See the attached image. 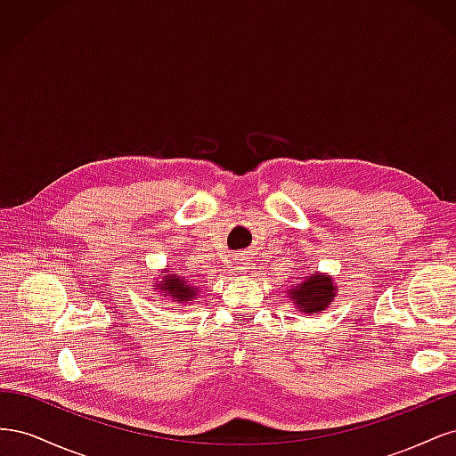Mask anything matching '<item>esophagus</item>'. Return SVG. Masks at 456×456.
Masks as SVG:
<instances>
[{"label": "esophagus", "instance_id": "obj_1", "mask_svg": "<svg viewBox=\"0 0 456 456\" xmlns=\"http://www.w3.org/2000/svg\"><path fill=\"white\" fill-rule=\"evenodd\" d=\"M240 265H243V262H240Z\"/></svg>", "mask_w": 456, "mask_h": 456}]
</instances>
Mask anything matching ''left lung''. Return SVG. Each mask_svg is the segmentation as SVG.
I'll return each mask as SVG.
<instances>
[{"instance_id":"1","label":"left lung","mask_w":456,"mask_h":456,"mask_svg":"<svg viewBox=\"0 0 456 456\" xmlns=\"http://www.w3.org/2000/svg\"><path fill=\"white\" fill-rule=\"evenodd\" d=\"M333 283L325 275H312L310 280L302 281L295 291H291V298L297 302L300 312L317 314L325 310L335 297Z\"/></svg>"}]
</instances>
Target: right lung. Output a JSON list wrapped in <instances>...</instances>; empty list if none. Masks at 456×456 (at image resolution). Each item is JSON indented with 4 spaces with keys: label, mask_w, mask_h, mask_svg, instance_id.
Returning <instances> with one entry per match:
<instances>
[{
    "label": "right lung",
    "mask_w": 456,
    "mask_h": 456,
    "mask_svg": "<svg viewBox=\"0 0 456 456\" xmlns=\"http://www.w3.org/2000/svg\"><path fill=\"white\" fill-rule=\"evenodd\" d=\"M158 287H161V291L176 300H194L196 298V291L191 287H188L184 283V280L176 278L173 273H163V283H159Z\"/></svg>",
    "instance_id": "right-lung-1"
}]
</instances>
